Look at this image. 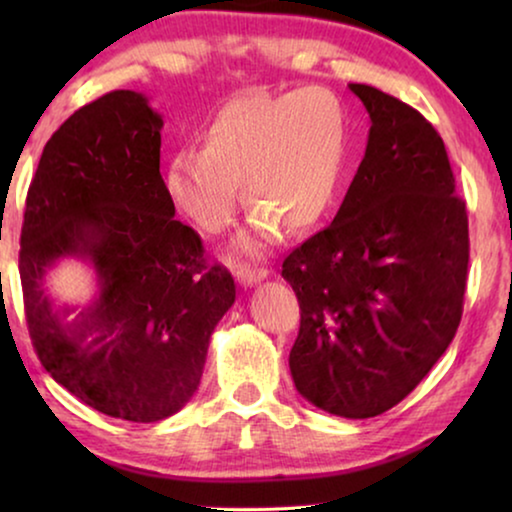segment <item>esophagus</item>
<instances>
[{"mask_svg":"<svg viewBox=\"0 0 512 512\" xmlns=\"http://www.w3.org/2000/svg\"><path fill=\"white\" fill-rule=\"evenodd\" d=\"M235 275H237V279H240L244 286H251V284L261 282V279L268 277V270L256 268V265H240Z\"/></svg>","mask_w":512,"mask_h":512,"instance_id":"obj_1","label":"esophagus"}]
</instances>
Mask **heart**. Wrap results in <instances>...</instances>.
<instances>
[{"instance_id":"heart-1","label":"heart","mask_w":512,"mask_h":512,"mask_svg":"<svg viewBox=\"0 0 512 512\" xmlns=\"http://www.w3.org/2000/svg\"><path fill=\"white\" fill-rule=\"evenodd\" d=\"M202 144H181L167 160L165 191L205 233H221L244 202L254 207L240 237L261 251L279 228L319 226L338 193L347 111L326 88L244 93L223 102L202 128Z\"/></svg>"}]
</instances>
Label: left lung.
I'll use <instances>...</instances> for the list:
<instances>
[{
    "label": "left lung",
    "mask_w": 512,
    "mask_h": 512,
    "mask_svg": "<svg viewBox=\"0 0 512 512\" xmlns=\"http://www.w3.org/2000/svg\"><path fill=\"white\" fill-rule=\"evenodd\" d=\"M349 90L370 116L366 156L331 226L284 258L282 277L300 305L296 389L368 419L401 403L457 333L468 214L436 128L373 86Z\"/></svg>",
    "instance_id": "obj_1"
}]
</instances>
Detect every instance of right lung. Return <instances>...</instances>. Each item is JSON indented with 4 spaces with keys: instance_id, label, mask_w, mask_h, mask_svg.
I'll list each match as a JSON object with an SVG mask.
<instances>
[{
    "instance_id": "add662e5",
    "label": "right lung",
    "mask_w": 512,
    "mask_h": 512,
    "mask_svg": "<svg viewBox=\"0 0 512 512\" xmlns=\"http://www.w3.org/2000/svg\"><path fill=\"white\" fill-rule=\"evenodd\" d=\"M163 118L135 90L74 111L41 153L25 200L20 284L41 366L97 412L160 422L188 403L209 338L235 303V279L207 263L200 235L174 219L160 177ZM83 257L101 296L74 322L53 311L43 275Z\"/></svg>"
}]
</instances>
